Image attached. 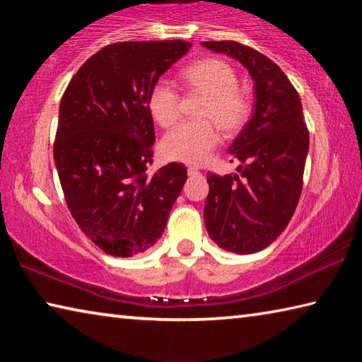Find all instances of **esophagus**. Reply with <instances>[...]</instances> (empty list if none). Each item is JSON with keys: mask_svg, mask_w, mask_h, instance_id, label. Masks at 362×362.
I'll list each match as a JSON object with an SVG mask.
<instances>
[{"mask_svg": "<svg viewBox=\"0 0 362 362\" xmlns=\"http://www.w3.org/2000/svg\"><path fill=\"white\" fill-rule=\"evenodd\" d=\"M201 174H203V173H201V170H199V169H196V168H192V166H189V168H188V175H189V177H194V175H201Z\"/></svg>", "mask_w": 362, "mask_h": 362, "instance_id": "34e87169", "label": "esophagus"}]
</instances>
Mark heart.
Masks as SVG:
<instances>
[{
  "label": "heart",
  "mask_w": 362,
  "mask_h": 362,
  "mask_svg": "<svg viewBox=\"0 0 362 362\" xmlns=\"http://www.w3.org/2000/svg\"><path fill=\"white\" fill-rule=\"evenodd\" d=\"M182 78L189 89L207 95L199 110V116L206 119L185 121L174 127L163 139L161 148L173 161L196 166L206 163L222 140L215 123L228 132L241 129L252 112V100L246 90L238 88L236 70L222 59L199 60L187 66ZM148 110L159 126L175 124L182 115V95L175 84L158 79L150 89Z\"/></svg>",
  "instance_id": "1"
}]
</instances>
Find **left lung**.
Here are the masks:
<instances>
[{"instance_id": "1", "label": "left lung", "mask_w": 362, "mask_h": 362, "mask_svg": "<svg viewBox=\"0 0 362 362\" xmlns=\"http://www.w3.org/2000/svg\"><path fill=\"white\" fill-rule=\"evenodd\" d=\"M203 46L240 60L255 81L254 115L230 146L241 174L207 173L204 206L207 233L218 247L254 254L281 235L302 194L310 145L302 102L284 71L255 49L236 41Z\"/></svg>"}]
</instances>
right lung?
<instances>
[{"label": "right lung", "mask_w": 362, "mask_h": 362, "mask_svg": "<svg viewBox=\"0 0 362 362\" xmlns=\"http://www.w3.org/2000/svg\"><path fill=\"white\" fill-rule=\"evenodd\" d=\"M189 47L182 40L108 45L86 60L60 100L54 161L66 206L108 255L155 246L187 182L180 163L148 173L155 144L148 94Z\"/></svg>", "instance_id": "obj_1"}]
</instances>
